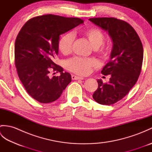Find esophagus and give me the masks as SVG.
Returning a JSON list of instances; mask_svg holds the SVG:
<instances>
[{
  "mask_svg": "<svg viewBox=\"0 0 152 152\" xmlns=\"http://www.w3.org/2000/svg\"><path fill=\"white\" fill-rule=\"evenodd\" d=\"M72 80H83L84 78H83V77H80L78 76H75V75H72Z\"/></svg>",
  "mask_w": 152,
  "mask_h": 152,
  "instance_id": "esophagus-1",
  "label": "esophagus"
}]
</instances>
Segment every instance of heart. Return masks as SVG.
<instances>
[{"label": "heart", "instance_id": "heart-1", "mask_svg": "<svg viewBox=\"0 0 152 152\" xmlns=\"http://www.w3.org/2000/svg\"><path fill=\"white\" fill-rule=\"evenodd\" d=\"M82 34L89 42L93 48L101 54H104L106 49L101 46L104 41V34L98 28L91 27L82 31ZM74 37L71 33H66L61 36L58 42V48L61 53L67 56L72 52ZM96 61L92 59L82 57H74L66 62V66L68 70L74 73L86 75L88 74L93 66L96 65Z\"/></svg>", "mask_w": 152, "mask_h": 152}]
</instances>
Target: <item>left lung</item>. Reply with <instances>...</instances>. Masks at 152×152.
I'll use <instances>...</instances> for the list:
<instances>
[{"label": "left lung", "instance_id": "1", "mask_svg": "<svg viewBox=\"0 0 152 152\" xmlns=\"http://www.w3.org/2000/svg\"><path fill=\"white\" fill-rule=\"evenodd\" d=\"M89 20L107 31L113 46L109 62L101 73L110 74L108 83L98 80L93 98L99 104H113L129 92L137 82L143 61V47L138 34L126 21L114 18H90Z\"/></svg>", "mask_w": 152, "mask_h": 152}]
</instances>
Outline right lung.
I'll return each mask as SVG.
<instances>
[{"instance_id":"1","label":"right lung","mask_w":152,"mask_h":152,"mask_svg":"<svg viewBox=\"0 0 152 152\" xmlns=\"http://www.w3.org/2000/svg\"><path fill=\"white\" fill-rule=\"evenodd\" d=\"M83 23L80 18L48 14L30 19L21 28L15 42V67L25 90L37 101H56L72 80L54 59L60 35ZM51 69L61 75L50 78Z\"/></svg>"}]
</instances>
